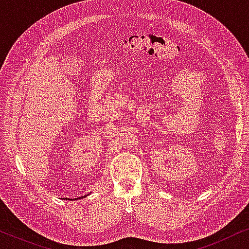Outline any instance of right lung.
Listing matches in <instances>:
<instances>
[{
	"mask_svg": "<svg viewBox=\"0 0 249 249\" xmlns=\"http://www.w3.org/2000/svg\"><path fill=\"white\" fill-rule=\"evenodd\" d=\"M79 198H81V197H79ZM79 198H74V200H76V199H79Z\"/></svg>",
	"mask_w": 249,
	"mask_h": 249,
	"instance_id": "add662e5",
	"label": "right lung"
}]
</instances>
